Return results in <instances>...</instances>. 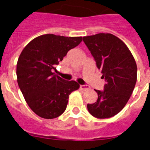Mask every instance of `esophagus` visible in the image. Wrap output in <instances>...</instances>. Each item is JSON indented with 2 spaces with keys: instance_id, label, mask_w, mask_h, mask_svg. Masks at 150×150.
Listing matches in <instances>:
<instances>
[{
  "instance_id": "34e87169",
  "label": "esophagus",
  "mask_w": 150,
  "mask_h": 150,
  "mask_svg": "<svg viewBox=\"0 0 150 150\" xmlns=\"http://www.w3.org/2000/svg\"><path fill=\"white\" fill-rule=\"evenodd\" d=\"M80 88H81L82 90H84V91H86V90L89 89L90 86H88V85H81V86H80Z\"/></svg>"
}]
</instances>
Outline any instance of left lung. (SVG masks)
Returning a JSON list of instances; mask_svg holds the SVG:
<instances>
[{
  "label": "left lung",
  "instance_id": "8db88e82",
  "mask_svg": "<svg viewBox=\"0 0 150 150\" xmlns=\"http://www.w3.org/2000/svg\"><path fill=\"white\" fill-rule=\"evenodd\" d=\"M83 42L96 62L105 79L104 90H95L98 99L87 104L91 116L106 119L124 108L137 82V64L122 40L112 34L100 33L83 37Z\"/></svg>",
  "mask_w": 150,
  "mask_h": 150
}]
</instances>
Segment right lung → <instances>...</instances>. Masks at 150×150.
Listing matches in <instances>:
<instances>
[{"mask_svg": "<svg viewBox=\"0 0 150 150\" xmlns=\"http://www.w3.org/2000/svg\"><path fill=\"white\" fill-rule=\"evenodd\" d=\"M82 40V37L43 34L32 40L21 52L17 82L28 105L38 116L43 119L61 116L70 94L79 88L76 81H66L52 71L67 52Z\"/></svg>", "mask_w": 150, "mask_h": 150, "instance_id": "right-lung-1", "label": "right lung"}]
</instances>
